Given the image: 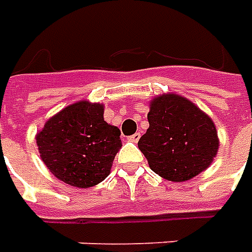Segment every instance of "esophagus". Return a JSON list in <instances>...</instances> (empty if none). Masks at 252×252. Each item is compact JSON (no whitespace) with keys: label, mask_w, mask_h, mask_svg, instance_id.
<instances>
[{"label":"esophagus","mask_w":252,"mask_h":252,"mask_svg":"<svg viewBox=\"0 0 252 252\" xmlns=\"http://www.w3.org/2000/svg\"><path fill=\"white\" fill-rule=\"evenodd\" d=\"M139 139H140V132H136V133H133L132 136H129L128 140H129V142H133V143H136Z\"/></svg>","instance_id":"obj_1"}]
</instances>
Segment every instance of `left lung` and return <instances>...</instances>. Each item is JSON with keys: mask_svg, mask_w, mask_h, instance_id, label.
<instances>
[{"mask_svg": "<svg viewBox=\"0 0 252 252\" xmlns=\"http://www.w3.org/2000/svg\"><path fill=\"white\" fill-rule=\"evenodd\" d=\"M149 129L138 146L153 172L170 181H187L212 165L220 140L213 120L177 94L153 98Z\"/></svg>", "mask_w": 252, "mask_h": 252, "instance_id": "left-lung-1", "label": "left lung"}]
</instances>
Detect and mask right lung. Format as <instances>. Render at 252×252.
Returning <instances> with one entry per match:
<instances>
[{
  "mask_svg": "<svg viewBox=\"0 0 252 252\" xmlns=\"http://www.w3.org/2000/svg\"><path fill=\"white\" fill-rule=\"evenodd\" d=\"M121 132L103 120V105L79 101L46 121L36 133L40 158L59 180L94 187L110 173Z\"/></svg>",
  "mask_w": 252,
  "mask_h": 252,
  "instance_id": "right-lung-1",
  "label": "right lung"
}]
</instances>
